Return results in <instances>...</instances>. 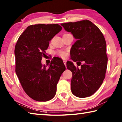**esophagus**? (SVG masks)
Here are the masks:
<instances>
[{
	"mask_svg": "<svg viewBox=\"0 0 122 122\" xmlns=\"http://www.w3.org/2000/svg\"><path fill=\"white\" fill-rule=\"evenodd\" d=\"M66 62H66V61H63V63H64V65H65L66 67Z\"/></svg>",
	"mask_w": 122,
	"mask_h": 122,
	"instance_id": "esophagus-1",
	"label": "esophagus"
}]
</instances>
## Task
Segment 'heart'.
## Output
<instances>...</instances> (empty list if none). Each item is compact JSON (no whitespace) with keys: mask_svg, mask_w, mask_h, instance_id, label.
Wrapping results in <instances>:
<instances>
[{"mask_svg":"<svg viewBox=\"0 0 122 122\" xmlns=\"http://www.w3.org/2000/svg\"><path fill=\"white\" fill-rule=\"evenodd\" d=\"M57 54H58L59 56H60L61 57H63V58H64V57H65L66 56H67V53L64 51H59L58 52H57Z\"/></svg>","mask_w":122,"mask_h":122,"instance_id":"obj_1","label":"heart"}]
</instances>
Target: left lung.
<instances>
[{
    "instance_id": "8db88e82",
    "label": "left lung",
    "mask_w": 122,
    "mask_h": 122,
    "mask_svg": "<svg viewBox=\"0 0 122 122\" xmlns=\"http://www.w3.org/2000/svg\"><path fill=\"white\" fill-rule=\"evenodd\" d=\"M61 25L77 40L70 53L72 60L81 66L78 68L71 61L67 62V69L72 72L71 92L77 97L90 96L100 87L106 76L108 63L106 40L98 27L89 20Z\"/></svg>"
}]
</instances>
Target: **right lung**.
Returning a JSON list of instances; mask_svg holds the SVG:
<instances>
[{
    "label": "right lung",
    "mask_w": 122,
    "mask_h": 122,
    "mask_svg": "<svg viewBox=\"0 0 122 122\" xmlns=\"http://www.w3.org/2000/svg\"><path fill=\"white\" fill-rule=\"evenodd\" d=\"M62 28L56 24L30 25L16 44L15 73L25 92L34 100L46 102L51 100L56 94L60 77L66 69L63 61L59 57L52 59L48 68L41 63L49 41Z\"/></svg>",
    "instance_id": "obj_1"
}]
</instances>
